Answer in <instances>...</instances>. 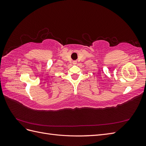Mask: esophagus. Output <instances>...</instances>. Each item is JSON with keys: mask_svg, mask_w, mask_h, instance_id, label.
I'll return each instance as SVG.
<instances>
[{"mask_svg": "<svg viewBox=\"0 0 146 146\" xmlns=\"http://www.w3.org/2000/svg\"><path fill=\"white\" fill-rule=\"evenodd\" d=\"M73 64H77V61H73Z\"/></svg>", "mask_w": 146, "mask_h": 146, "instance_id": "1", "label": "esophagus"}]
</instances>
